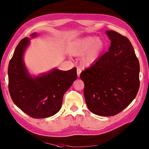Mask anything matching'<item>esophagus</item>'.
I'll use <instances>...</instances> for the list:
<instances>
[{
	"label": "esophagus",
	"instance_id": "1",
	"mask_svg": "<svg viewBox=\"0 0 149 149\" xmlns=\"http://www.w3.org/2000/svg\"><path fill=\"white\" fill-rule=\"evenodd\" d=\"M81 68H77V75H78V76L79 77V76H80V74H81Z\"/></svg>",
	"mask_w": 149,
	"mask_h": 149
}]
</instances>
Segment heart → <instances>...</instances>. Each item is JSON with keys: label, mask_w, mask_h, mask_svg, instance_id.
<instances>
[{"label": "heart", "mask_w": 149, "mask_h": 149, "mask_svg": "<svg viewBox=\"0 0 149 149\" xmlns=\"http://www.w3.org/2000/svg\"><path fill=\"white\" fill-rule=\"evenodd\" d=\"M104 42L100 38L87 37L76 41L71 47V54L74 56H83L81 63L84 66H90L100 58Z\"/></svg>", "instance_id": "obj_1"}]
</instances>
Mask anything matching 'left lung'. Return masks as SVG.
I'll list each match as a JSON object with an SVG mask.
<instances>
[{"label":"left lung","instance_id":"8db88e82","mask_svg":"<svg viewBox=\"0 0 149 149\" xmlns=\"http://www.w3.org/2000/svg\"><path fill=\"white\" fill-rule=\"evenodd\" d=\"M109 50L89 68L81 72L84 96L93 114L113 116L136 97L140 81V66L129 40L113 30H107Z\"/></svg>","mask_w":149,"mask_h":149}]
</instances>
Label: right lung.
I'll return each mask as SVG.
<instances>
[{
    "instance_id": "1",
    "label": "right lung",
    "mask_w": 149,
    "mask_h": 149,
    "mask_svg": "<svg viewBox=\"0 0 149 149\" xmlns=\"http://www.w3.org/2000/svg\"><path fill=\"white\" fill-rule=\"evenodd\" d=\"M30 36L35 37L37 34ZM29 43V38H23L13 53L8 68V89L13 102L25 113L35 119L46 118L60 110L64 94L77 79L76 68H55L32 77L23 58Z\"/></svg>"
}]
</instances>
